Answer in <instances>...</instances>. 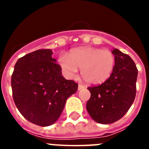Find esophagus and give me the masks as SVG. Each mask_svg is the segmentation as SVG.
Wrapping results in <instances>:
<instances>
[{
  "label": "esophagus",
  "instance_id": "esophagus-1",
  "mask_svg": "<svg viewBox=\"0 0 149 149\" xmlns=\"http://www.w3.org/2000/svg\"><path fill=\"white\" fill-rule=\"evenodd\" d=\"M84 88H85V86L82 85V84H79L78 85V90H81V89H84Z\"/></svg>",
  "mask_w": 149,
  "mask_h": 149
}]
</instances>
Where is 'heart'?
Instances as JSON below:
<instances>
[{
    "instance_id": "b5f03b06",
    "label": "heart",
    "mask_w": 149,
    "mask_h": 149,
    "mask_svg": "<svg viewBox=\"0 0 149 149\" xmlns=\"http://www.w3.org/2000/svg\"><path fill=\"white\" fill-rule=\"evenodd\" d=\"M59 63L68 78L75 77L80 68L84 81L87 84L98 85L110 78L115 68L116 59L108 50L84 47L72 51L69 56L62 55Z\"/></svg>"
}]
</instances>
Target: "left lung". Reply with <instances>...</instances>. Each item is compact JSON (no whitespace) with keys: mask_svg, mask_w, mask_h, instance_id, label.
<instances>
[{"mask_svg":"<svg viewBox=\"0 0 149 149\" xmlns=\"http://www.w3.org/2000/svg\"><path fill=\"white\" fill-rule=\"evenodd\" d=\"M114 70L101 85L88 87L91 97L86 110L92 119L100 124H111L124 116L136 96L138 70L134 60L119 49L113 50Z\"/></svg>","mask_w":149,"mask_h":149,"instance_id":"8db88e82","label":"left lung"}]
</instances>
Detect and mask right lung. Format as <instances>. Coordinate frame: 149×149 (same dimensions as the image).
Wrapping results in <instances>:
<instances>
[{
	"mask_svg": "<svg viewBox=\"0 0 149 149\" xmlns=\"http://www.w3.org/2000/svg\"><path fill=\"white\" fill-rule=\"evenodd\" d=\"M51 49H41L18 60L11 78L13 100L29 122L42 127L53 125L66 100L77 90V83L62 76Z\"/></svg>",
	"mask_w": 149,
	"mask_h": 149,
	"instance_id": "obj_1",
	"label": "right lung"
}]
</instances>
